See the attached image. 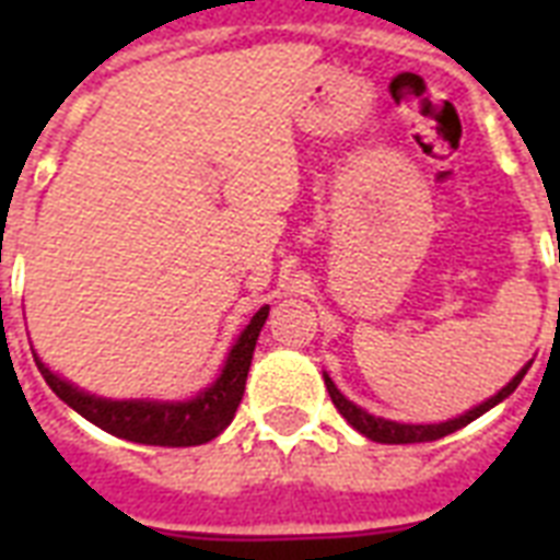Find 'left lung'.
<instances>
[{
  "instance_id": "obj_1",
  "label": "left lung",
  "mask_w": 560,
  "mask_h": 560,
  "mask_svg": "<svg viewBox=\"0 0 560 560\" xmlns=\"http://www.w3.org/2000/svg\"><path fill=\"white\" fill-rule=\"evenodd\" d=\"M532 363H526L521 372L514 374L512 381L505 383L503 389L497 392V395H491L488 400H482L479 407L468 409V412H462V416H456V418H447V421H439V424H400V421H389V418L372 416V412H366L363 407H358L354 400L346 398V395L337 389V383H334L328 374L323 372V377H325V386H328V395H331V400H334V407L340 409V416L346 418V421H349V424L354 427L358 433H363L366 439H372V442H381V444H416V442H435V439L456 433L459 427L470 424V421H477L479 416H486L488 409L497 407L500 400H505L514 389H517V383L523 381V374H526V369Z\"/></svg>"
}]
</instances>
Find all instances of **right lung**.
I'll list each match as a JSON object with an SVG mask.
<instances>
[{
    "instance_id": "add662e5",
    "label": "right lung",
    "mask_w": 560,
    "mask_h": 560,
    "mask_svg": "<svg viewBox=\"0 0 560 560\" xmlns=\"http://www.w3.org/2000/svg\"><path fill=\"white\" fill-rule=\"evenodd\" d=\"M270 305H264L258 314L237 334L235 346L229 349L223 369L214 381L186 400H156V398H101L92 392H83L66 377L55 374L43 360H37L39 374L46 377L57 398L92 421L101 430L127 439L136 444H156V447H194L218 439L237 412V404L244 398L246 374L253 363L255 342L267 323Z\"/></svg>"
}]
</instances>
